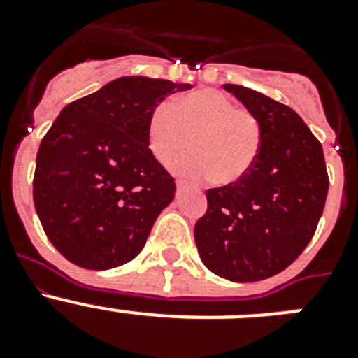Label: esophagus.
<instances>
[{
    "label": "esophagus",
    "instance_id": "34e87169",
    "mask_svg": "<svg viewBox=\"0 0 358 358\" xmlns=\"http://www.w3.org/2000/svg\"><path fill=\"white\" fill-rule=\"evenodd\" d=\"M186 188V185L185 182H181V181H177V192H182V189Z\"/></svg>",
    "mask_w": 358,
    "mask_h": 358
}]
</instances>
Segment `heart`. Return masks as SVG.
Listing matches in <instances>:
<instances>
[{
    "label": "heart",
    "instance_id": "heart-1",
    "mask_svg": "<svg viewBox=\"0 0 358 358\" xmlns=\"http://www.w3.org/2000/svg\"><path fill=\"white\" fill-rule=\"evenodd\" d=\"M150 152L170 166L188 152L195 156L177 164L192 179L213 177L217 185H235L252 169L262 143V125L245 107L217 90H197L159 106L147 127Z\"/></svg>",
    "mask_w": 358,
    "mask_h": 358
}]
</instances>
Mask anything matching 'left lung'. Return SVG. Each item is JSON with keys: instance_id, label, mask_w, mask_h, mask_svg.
I'll return each mask as SVG.
<instances>
[{"instance_id": "1", "label": "left lung", "mask_w": 358, "mask_h": 358, "mask_svg": "<svg viewBox=\"0 0 358 358\" xmlns=\"http://www.w3.org/2000/svg\"><path fill=\"white\" fill-rule=\"evenodd\" d=\"M224 87L260 120V152L242 181L208 189L195 243L217 276L260 281L285 271L305 251L330 179L321 143L296 110L243 85Z\"/></svg>"}]
</instances>
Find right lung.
<instances>
[{
    "label": "right lung",
    "mask_w": 358,
    "mask_h": 358,
    "mask_svg": "<svg viewBox=\"0 0 358 358\" xmlns=\"http://www.w3.org/2000/svg\"><path fill=\"white\" fill-rule=\"evenodd\" d=\"M189 87L122 77L57 116L37 152L34 204L66 260L103 271L140 255L176 192L148 148V120L169 94Z\"/></svg>",
    "instance_id": "1"
}]
</instances>
